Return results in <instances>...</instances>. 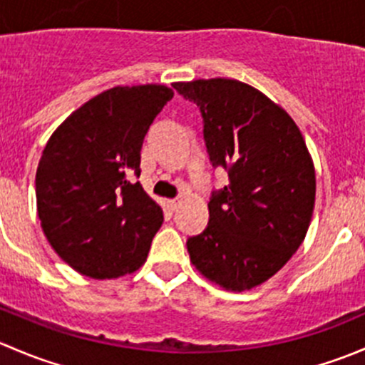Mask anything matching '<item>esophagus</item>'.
<instances>
[{"instance_id": "34e87169", "label": "esophagus", "mask_w": 365, "mask_h": 365, "mask_svg": "<svg viewBox=\"0 0 365 365\" xmlns=\"http://www.w3.org/2000/svg\"><path fill=\"white\" fill-rule=\"evenodd\" d=\"M178 206H180V200H168V208L171 210V212H175Z\"/></svg>"}]
</instances>
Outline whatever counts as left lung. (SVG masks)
<instances>
[{
	"label": "left lung",
	"mask_w": 365,
	"mask_h": 365,
	"mask_svg": "<svg viewBox=\"0 0 365 365\" xmlns=\"http://www.w3.org/2000/svg\"><path fill=\"white\" fill-rule=\"evenodd\" d=\"M173 88L200 106L210 162L230 176L212 194L206 230L187 240L190 261L220 288H256L288 263L311 224L316 173L304 135L281 106L237 79Z\"/></svg>",
	"instance_id": "left-lung-1"
}]
</instances>
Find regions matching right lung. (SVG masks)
<instances>
[{
  "label": "right lung",
  "instance_id": "obj_1",
  "mask_svg": "<svg viewBox=\"0 0 365 365\" xmlns=\"http://www.w3.org/2000/svg\"><path fill=\"white\" fill-rule=\"evenodd\" d=\"M164 84L114 86L76 109L36 168V212L58 256L91 279L138 270L162 226V208L130 176L141 173L150 125L173 98Z\"/></svg>",
  "mask_w": 365,
  "mask_h": 365
}]
</instances>
